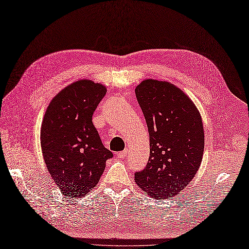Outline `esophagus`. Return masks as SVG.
<instances>
[{
  "mask_svg": "<svg viewBox=\"0 0 249 249\" xmlns=\"http://www.w3.org/2000/svg\"><path fill=\"white\" fill-rule=\"evenodd\" d=\"M117 156H118V158H124V157H126V156H127V150H124L122 152L118 153Z\"/></svg>",
  "mask_w": 249,
  "mask_h": 249,
  "instance_id": "obj_1",
  "label": "esophagus"
}]
</instances>
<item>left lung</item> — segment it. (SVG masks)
<instances>
[{
	"label": "left lung",
	"instance_id": "1",
	"mask_svg": "<svg viewBox=\"0 0 249 249\" xmlns=\"http://www.w3.org/2000/svg\"><path fill=\"white\" fill-rule=\"evenodd\" d=\"M150 134V158L134 180L156 199H168L189 185L203 157L204 128L194 103L166 81L143 80L135 88Z\"/></svg>",
	"mask_w": 249,
	"mask_h": 249
}]
</instances>
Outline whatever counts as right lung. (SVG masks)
Masks as SVG:
<instances>
[{"mask_svg":"<svg viewBox=\"0 0 249 249\" xmlns=\"http://www.w3.org/2000/svg\"><path fill=\"white\" fill-rule=\"evenodd\" d=\"M107 93L106 86L79 80L49 104L41 127L43 158L61 194L85 196L98 183L113 153L106 149L92 115Z\"/></svg>","mask_w":249,"mask_h":249,"instance_id":"obj_1","label":"right lung"}]
</instances>
